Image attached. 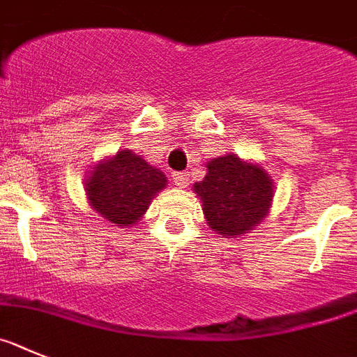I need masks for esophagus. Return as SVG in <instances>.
<instances>
[{
    "label": "esophagus",
    "mask_w": 357,
    "mask_h": 357,
    "mask_svg": "<svg viewBox=\"0 0 357 357\" xmlns=\"http://www.w3.org/2000/svg\"><path fill=\"white\" fill-rule=\"evenodd\" d=\"M172 181H174V185L178 186V188H185V186L188 185V176H186L185 172H174V174H172Z\"/></svg>",
    "instance_id": "34e87169"
}]
</instances>
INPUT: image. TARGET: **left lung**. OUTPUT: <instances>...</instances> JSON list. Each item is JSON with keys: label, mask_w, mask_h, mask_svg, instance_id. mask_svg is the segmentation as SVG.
<instances>
[{"label": "left lung", "mask_w": 357, "mask_h": 357, "mask_svg": "<svg viewBox=\"0 0 357 357\" xmlns=\"http://www.w3.org/2000/svg\"><path fill=\"white\" fill-rule=\"evenodd\" d=\"M206 176L194 185L208 226L224 238L250 233L261 222L274 197V181L265 169L236 155L213 158Z\"/></svg>", "instance_id": "left-lung-1"}]
</instances>
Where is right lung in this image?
Returning <instances> with one entry per match:
<instances>
[{"mask_svg":"<svg viewBox=\"0 0 357 357\" xmlns=\"http://www.w3.org/2000/svg\"><path fill=\"white\" fill-rule=\"evenodd\" d=\"M165 185L167 178L160 169L131 149H123L92 167L85 190L91 206L101 217L119 227H128L139 222Z\"/></svg>","mask_w":357,"mask_h":357,"instance_id":"1","label":"right lung"}]
</instances>
